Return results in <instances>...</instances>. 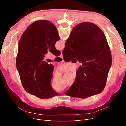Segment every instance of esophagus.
Returning <instances> with one entry per match:
<instances>
[{"label":"esophagus","mask_w":126,"mask_h":126,"mask_svg":"<svg viewBox=\"0 0 126 126\" xmlns=\"http://www.w3.org/2000/svg\"><path fill=\"white\" fill-rule=\"evenodd\" d=\"M59 57H60V58H63V54H62V52H61V54H60V55L59 56Z\"/></svg>","instance_id":"esophagus-1"}]
</instances>
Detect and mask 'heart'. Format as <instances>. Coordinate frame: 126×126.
I'll return each instance as SVG.
<instances>
[{
	"label": "heart",
	"mask_w": 126,
	"mask_h": 126,
	"mask_svg": "<svg viewBox=\"0 0 126 126\" xmlns=\"http://www.w3.org/2000/svg\"><path fill=\"white\" fill-rule=\"evenodd\" d=\"M53 87H54V88L55 90H56L57 91H61L63 88V85L55 86H53Z\"/></svg>",
	"instance_id": "obj_1"
}]
</instances>
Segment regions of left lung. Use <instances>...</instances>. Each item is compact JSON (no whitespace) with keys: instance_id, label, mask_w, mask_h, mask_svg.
Returning <instances> with one entry per match:
<instances>
[{"instance_id":"8db88e82","label":"left lung","mask_w":126,"mask_h":126,"mask_svg":"<svg viewBox=\"0 0 126 126\" xmlns=\"http://www.w3.org/2000/svg\"><path fill=\"white\" fill-rule=\"evenodd\" d=\"M59 40L56 26L48 20H40L28 27L19 42L16 66L22 85L26 91L39 98L58 95L51 86L54 67L44 59L48 51L56 56L60 55L55 47Z\"/></svg>"}]
</instances>
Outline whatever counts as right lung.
<instances>
[{
  "label": "right lung",
  "mask_w": 126,
  "mask_h": 126,
  "mask_svg": "<svg viewBox=\"0 0 126 126\" xmlns=\"http://www.w3.org/2000/svg\"><path fill=\"white\" fill-rule=\"evenodd\" d=\"M65 45L63 51L64 60L75 58L82 63L66 95L83 99L102 92L112 58L107 41L100 28L91 22L76 25Z\"/></svg>",
  "instance_id": "right-lung-1"
}]
</instances>
